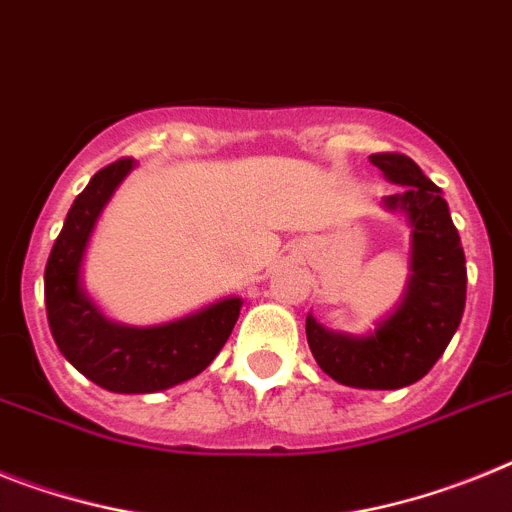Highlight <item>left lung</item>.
I'll return each mask as SVG.
<instances>
[{
	"label": "left lung",
	"mask_w": 512,
	"mask_h": 512,
	"mask_svg": "<svg viewBox=\"0 0 512 512\" xmlns=\"http://www.w3.org/2000/svg\"><path fill=\"white\" fill-rule=\"evenodd\" d=\"M394 195L381 206L410 226V275L402 301L366 335L327 330L306 317L311 355L330 379L355 389H402L420 381L459 330L466 304V257L443 190L404 154H371Z\"/></svg>",
	"instance_id": "1"
}]
</instances>
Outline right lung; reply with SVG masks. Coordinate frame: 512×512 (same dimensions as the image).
I'll return each mask as SVG.
<instances>
[{"label":"right lung","instance_id":"right-lung-1","mask_svg":"<svg viewBox=\"0 0 512 512\" xmlns=\"http://www.w3.org/2000/svg\"><path fill=\"white\" fill-rule=\"evenodd\" d=\"M133 167V159L108 164L71 203L48 257L43 288L48 327L71 366L115 394H154L211 366L237 324L242 299L226 296L151 327L113 322L102 314L84 288V255L102 211Z\"/></svg>","mask_w":512,"mask_h":512}]
</instances>
